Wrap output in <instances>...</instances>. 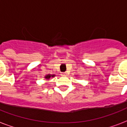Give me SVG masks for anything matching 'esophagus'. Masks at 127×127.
Returning <instances> with one entry per match:
<instances>
[{
    "mask_svg": "<svg viewBox=\"0 0 127 127\" xmlns=\"http://www.w3.org/2000/svg\"><path fill=\"white\" fill-rule=\"evenodd\" d=\"M66 72H61V75L64 76L66 75Z\"/></svg>",
    "mask_w": 127,
    "mask_h": 127,
    "instance_id": "1",
    "label": "esophagus"
}]
</instances>
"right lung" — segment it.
<instances>
[{"mask_svg": "<svg viewBox=\"0 0 127 127\" xmlns=\"http://www.w3.org/2000/svg\"><path fill=\"white\" fill-rule=\"evenodd\" d=\"M51 76H52V77H53L54 75H49V74H48V75H47L45 76V78H47V79H49V78H51Z\"/></svg>", "mask_w": 127, "mask_h": 127, "instance_id": "obj_1", "label": "right lung"}]
</instances>
